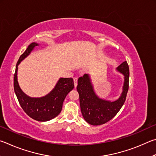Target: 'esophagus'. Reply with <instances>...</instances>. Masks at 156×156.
Segmentation results:
<instances>
[{"mask_svg": "<svg viewBox=\"0 0 156 156\" xmlns=\"http://www.w3.org/2000/svg\"><path fill=\"white\" fill-rule=\"evenodd\" d=\"M77 80H78V79L76 77L74 78V84H75V88L76 87V86H77Z\"/></svg>", "mask_w": 156, "mask_h": 156, "instance_id": "obj_1", "label": "esophagus"}]
</instances>
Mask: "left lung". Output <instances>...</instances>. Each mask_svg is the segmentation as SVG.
Returning <instances> with one entry per match:
<instances>
[{
  "label": "left lung",
  "mask_w": 156,
  "mask_h": 156,
  "mask_svg": "<svg viewBox=\"0 0 156 156\" xmlns=\"http://www.w3.org/2000/svg\"><path fill=\"white\" fill-rule=\"evenodd\" d=\"M116 70L124 75V84L121 97L114 101L100 99L94 91L90 76L87 74L78 79L76 90L80 95L81 114L85 121L92 125H100L110 121L121 110L126 99L129 89V70L125 61Z\"/></svg>",
  "instance_id": "8db88e82"
}]
</instances>
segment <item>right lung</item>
<instances>
[{
	"mask_svg": "<svg viewBox=\"0 0 156 156\" xmlns=\"http://www.w3.org/2000/svg\"><path fill=\"white\" fill-rule=\"evenodd\" d=\"M37 45L31 43L20 55L16 67L13 88L18 102L27 115L35 121L44 122L54 119L61 112L66 97L74 88V81L73 78H60L53 90L43 97L31 98L24 94L18 83V66Z\"/></svg>",
	"mask_w": 156,
	"mask_h": 156,
	"instance_id": "right-lung-1",
	"label": "right lung"
}]
</instances>
